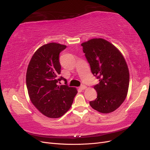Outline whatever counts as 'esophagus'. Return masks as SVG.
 I'll return each mask as SVG.
<instances>
[{"instance_id":"esophagus-1","label":"esophagus","mask_w":150,"mask_h":150,"mask_svg":"<svg viewBox=\"0 0 150 150\" xmlns=\"http://www.w3.org/2000/svg\"><path fill=\"white\" fill-rule=\"evenodd\" d=\"M86 88H87V87H86L85 85H82V86H81L80 87H79V89H81V90H84V89H85Z\"/></svg>"}]
</instances>
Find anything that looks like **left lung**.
<instances>
[{
  "instance_id": "1",
  "label": "left lung",
  "mask_w": 150,
  "mask_h": 150,
  "mask_svg": "<svg viewBox=\"0 0 150 150\" xmlns=\"http://www.w3.org/2000/svg\"><path fill=\"white\" fill-rule=\"evenodd\" d=\"M92 73L99 83L94 86L97 98L90 101L94 110L110 113L124 102L128 93L129 74L123 56L114 45L102 38L81 44Z\"/></svg>"
}]
</instances>
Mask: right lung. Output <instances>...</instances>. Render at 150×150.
I'll return each instance as SVG.
<instances>
[{
  "label": "right lung",
  "instance_id": "obj_1",
  "mask_svg": "<svg viewBox=\"0 0 150 150\" xmlns=\"http://www.w3.org/2000/svg\"><path fill=\"white\" fill-rule=\"evenodd\" d=\"M65 45L51 42L43 45L35 52L28 65L26 85L30 101L48 117L57 118L69 110L78 93L75 88L67 86L66 79L59 78L61 66L59 54ZM61 80L66 85H58Z\"/></svg>",
  "mask_w": 150,
  "mask_h": 150
}]
</instances>
